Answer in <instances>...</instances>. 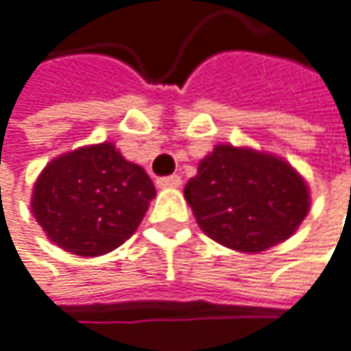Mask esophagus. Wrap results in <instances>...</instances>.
I'll return each mask as SVG.
<instances>
[{
	"mask_svg": "<svg viewBox=\"0 0 351 351\" xmlns=\"http://www.w3.org/2000/svg\"><path fill=\"white\" fill-rule=\"evenodd\" d=\"M181 177L179 174H172V177H160L158 181H156V185L160 187V189H177V187H181Z\"/></svg>",
	"mask_w": 351,
	"mask_h": 351,
	"instance_id": "obj_1",
	"label": "esophagus"
}]
</instances>
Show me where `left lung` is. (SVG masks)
Segmentation results:
<instances>
[{
  "label": "left lung",
  "instance_id": "obj_1",
  "mask_svg": "<svg viewBox=\"0 0 351 351\" xmlns=\"http://www.w3.org/2000/svg\"><path fill=\"white\" fill-rule=\"evenodd\" d=\"M199 228L216 243L261 253L288 241L311 210V189L282 156L218 143L185 185Z\"/></svg>",
  "mask_w": 351,
  "mask_h": 351
}]
</instances>
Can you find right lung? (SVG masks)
Here are the masks:
<instances>
[{
    "instance_id": "right-lung-1",
    "label": "right lung",
    "mask_w": 351,
    "mask_h": 351,
    "mask_svg": "<svg viewBox=\"0 0 351 351\" xmlns=\"http://www.w3.org/2000/svg\"><path fill=\"white\" fill-rule=\"evenodd\" d=\"M154 197L147 172L102 141L53 158L36 177L30 210L53 245L100 257L131 239Z\"/></svg>"
}]
</instances>
